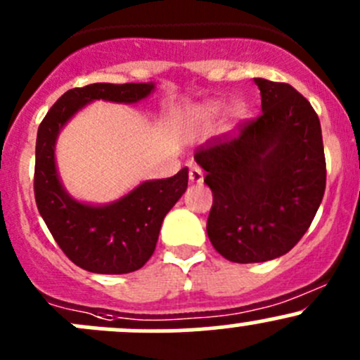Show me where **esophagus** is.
Returning <instances> with one entry per match:
<instances>
[{"label":"esophagus","mask_w":360,"mask_h":360,"mask_svg":"<svg viewBox=\"0 0 360 360\" xmlns=\"http://www.w3.org/2000/svg\"><path fill=\"white\" fill-rule=\"evenodd\" d=\"M190 181H191V183H197V184L202 183L203 172H202L200 167H197V165L191 167V169H190Z\"/></svg>","instance_id":"34e87169"}]
</instances>
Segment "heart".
I'll return each instance as SVG.
<instances>
[{
  "label": "heart",
  "mask_w": 360,
  "mask_h": 360,
  "mask_svg": "<svg viewBox=\"0 0 360 360\" xmlns=\"http://www.w3.org/2000/svg\"><path fill=\"white\" fill-rule=\"evenodd\" d=\"M223 115V104L221 103H207L197 110V118L203 123L216 122Z\"/></svg>",
  "instance_id": "b5f03b06"
}]
</instances>
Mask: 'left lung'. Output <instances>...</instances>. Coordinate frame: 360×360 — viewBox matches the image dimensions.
Masks as SVG:
<instances>
[{"mask_svg": "<svg viewBox=\"0 0 360 360\" xmlns=\"http://www.w3.org/2000/svg\"><path fill=\"white\" fill-rule=\"evenodd\" d=\"M261 115L238 136L195 153L212 190L207 235L233 263L289 252L310 228L326 190L322 130L311 104L289 83L254 78Z\"/></svg>", "mask_w": 360, "mask_h": 360, "instance_id": "8db88e82", "label": "left lung"}]
</instances>
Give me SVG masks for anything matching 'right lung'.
I'll return each mask as SVG.
<instances>
[{
  "instance_id": "obj_1",
  "label": "right lung",
  "mask_w": 360,
  "mask_h": 360,
  "mask_svg": "<svg viewBox=\"0 0 360 360\" xmlns=\"http://www.w3.org/2000/svg\"><path fill=\"white\" fill-rule=\"evenodd\" d=\"M153 83H92L68 90L39 123L36 137L34 198L59 248L76 266L92 274H130L157 248L160 228L188 188V167L167 179L144 181L108 205L69 197L56 167V141L75 112L97 99L134 104L153 92Z\"/></svg>"
}]
</instances>
